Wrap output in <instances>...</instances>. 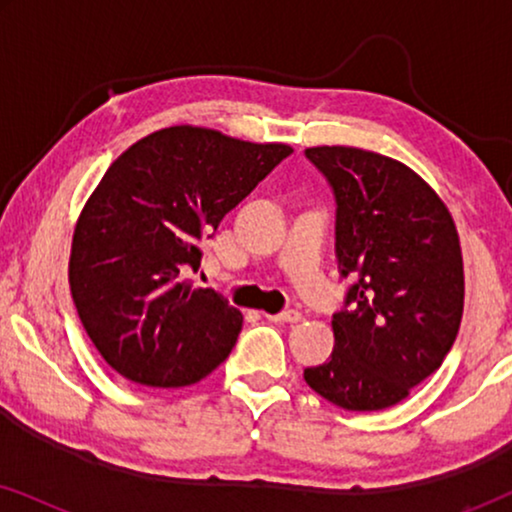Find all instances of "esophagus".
Returning <instances> with one entry per match:
<instances>
[{
  "label": "esophagus",
  "mask_w": 512,
  "mask_h": 512,
  "mask_svg": "<svg viewBox=\"0 0 512 512\" xmlns=\"http://www.w3.org/2000/svg\"><path fill=\"white\" fill-rule=\"evenodd\" d=\"M270 321H277V324H298L300 319H303V314H300L298 310H284L279 314H272V317H268Z\"/></svg>",
  "instance_id": "esophagus-1"
}]
</instances>
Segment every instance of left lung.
I'll return each mask as SVG.
<instances>
[{
	"label": "left lung",
	"mask_w": 512,
	"mask_h": 512,
	"mask_svg": "<svg viewBox=\"0 0 512 512\" xmlns=\"http://www.w3.org/2000/svg\"><path fill=\"white\" fill-rule=\"evenodd\" d=\"M305 158L333 191L335 256L352 284L333 314V354L303 377L345 410L391 408L436 373L459 333L457 228L433 188L398 160L354 146H314Z\"/></svg>",
	"instance_id": "1"
}]
</instances>
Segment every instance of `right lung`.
Instances as JSON below:
<instances>
[{"label": "right lung", "mask_w": 512, "mask_h": 512, "mask_svg": "<svg viewBox=\"0 0 512 512\" xmlns=\"http://www.w3.org/2000/svg\"><path fill=\"white\" fill-rule=\"evenodd\" d=\"M293 153L174 125L139 139L104 172L76 223L69 286L104 361L153 389L195 384L235 347L242 312L188 279L235 209Z\"/></svg>", "instance_id": "right-lung-1"}]
</instances>
